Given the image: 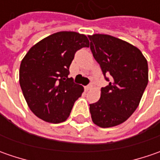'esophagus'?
Here are the masks:
<instances>
[{"label": "esophagus", "mask_w": 160, "mask_h": 160, "mask_svg": "<svg viewBox=\"0 0 160 160\" xmlns=\"http://www.w3.org/2000/svg\"><path fill=\"white\" fill-rule=\"evenodd\" d=\"M91 88H92V85H91V84H88V85H86V86L84 87V90H85V91L87 92V91H89Z\"/></svg>", "instance_id": "1"}]
</instances>
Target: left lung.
Listing matches in <instances>:
<instances>
[{"instance_id": "1", "label": "left lung", "mask_w": 160, "mask_h": 160, "mask_svg": "<svg viewBox=\"0 0 160 160\" xmlns=\"http://www.w3.org/2000/svg\"><path fill=\"white\" fill-rule=\"evenodd\" d=\"M90 48L108 84L90 104L92 122L100 127L118 126L139 106L148 84V62L137 47L108 34L89 35ZM106 75L111 78L108 79Z\"/></svg>"}]
</instances>
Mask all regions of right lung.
<instances>
[{"instance_id": "1", "label": "right lung", "mask_w": 160, "mask_h": 160, "mask_svg": "<svg viewBox=\"0 0 160 160\" xmlns=\"http://www.w3.org/2000/svg\"><path fill=\"white\" fill-rule=\"evenodd\" d=\"M89 47L86 35L58 32L34 44L22 59L19 83L31 111L41 119L58 124L68 119L83 87L68 77L75 53Z\"/></svg>"}]
</instances>
